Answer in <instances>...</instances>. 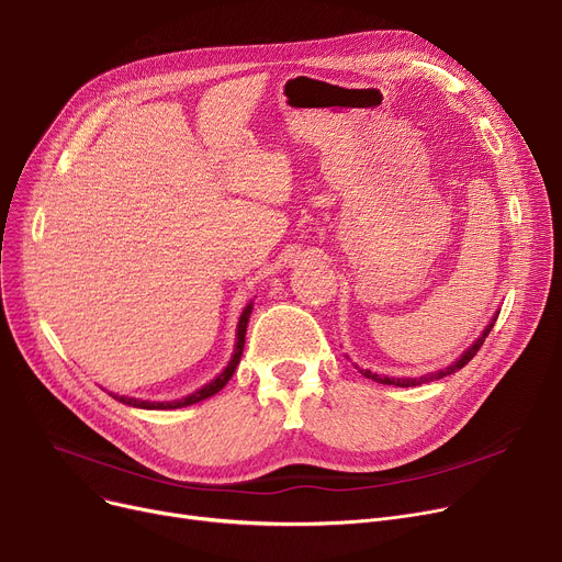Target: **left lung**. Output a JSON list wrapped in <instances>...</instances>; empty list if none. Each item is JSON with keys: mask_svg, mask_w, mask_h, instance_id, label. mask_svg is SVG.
Returning a JSON list of instances; mask_svg holds the SVG:
<instances>
[{"mask_svg": "<svg viewBox=\"0 0 562 562\" xmlns=\"http://www.w3.org/2000/svg\"><path fill=\"white\" fill-rule=\"evenodd\" d=\"M494 321H496V316L490 321V326L483 330V335L471 344L462 356H460V360H456L453 364H449L447 369H439V371H435V373H428V375H419V378H387V375H378V373H371L369 369H360L358 367V371L362 373V375H367V378H371V380H375V382H380V385H396V387H419V385H424V382H432V380H439V378H445V375H451V373H456V371H460L467 362H471V358L476 356L479 352V348L483 346V341H485V337L490 335V330H492V326H494Z\"/></svg>", "mask_w": 562, "mask_h": 562, "instance_id": "1", "label": "left lung"}]
</instances>
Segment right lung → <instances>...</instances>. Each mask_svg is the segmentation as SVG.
Returning a JSON list of instances; mask_svg holds the SVG:
<instances>
[{"mask_svg": "<svg viewBox=\"0 0 562 562\" xmlns=\"http://www.w3.org/2000/svg\"><path fill=\"white\" fill-rule=\"evenodd\" d=\"M250 312H252V303L246 305V310L241 312V318H239V326H236V346H234V352H232V360L227 362V367L223 369V373H218L212 382H206L204 387H200L198 392L180 398V401H166V403H153V401H138V398H127V396H113L125 405H132V407H140V409H175V407H187V405H193V403H200L204 398L214 396L216 392H221L227 380L232 378L236 364H239L241 360V352H244V344H246V328H248V318H250Z\"/></svg>", "mask_w": 562, "mask_h": 562, "instance_id": "add662e5", "label": "right lung"}]
</instances>
